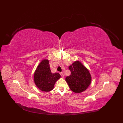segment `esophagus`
<instances>
[{
	"instance_id": "esophagus-1",
	"label": "esophagus",
	"mask_w": 123,
	"mask_h": 123,
	"mask_svg": "<svg viewBox=\"0 0 123 123\" xmlns=\"http://www.w3.org/2000/svg\"><path fill=\"white\" fill-rule=\"evenodd\" d=\"M60 75H61V76L62 77V78H64V74H63V73H62V72H61V73H60Z\"/></svg>"
}]
</instances>
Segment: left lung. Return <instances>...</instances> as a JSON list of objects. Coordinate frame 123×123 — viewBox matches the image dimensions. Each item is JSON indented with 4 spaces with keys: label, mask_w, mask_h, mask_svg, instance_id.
Masks as SVG:
<instances>
[{
    "label": "left lung",
    "mask_w": 123,
    "mask_h": 123,
    "mask_svg": "<svg viewBox=\"0 0 123 123\" xmlns=\"http://www.w3.org/2000/svg\"><path fill=\"white\" fill-rule=\"evenodd\" d=\"M71 75L66 78L70 89L76 93L86 90L91 81L88 69L79 61H76L69 67Z\"/></svg>",
    "instance_id": "8db88e82"
}]
</instances>
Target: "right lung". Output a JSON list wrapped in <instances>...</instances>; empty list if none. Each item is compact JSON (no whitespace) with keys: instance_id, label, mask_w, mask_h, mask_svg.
<instances>
[{"instance_id":"add662e5","label":"right lung","mask_w":123,"mask_h":123,"mask_svg":"<svg viewBox=\"0 0 123 123\" xmlns=\"http://www.w3.org/2000/svg\"><path fill=\"white\" fill-rule=\"evenodd\" d=\"M58 73H52L47 60H43L37 67L34 73V82L42 91L49 92L52 90L55 82L60 78Z\"/></svg>"}]
</instances>
